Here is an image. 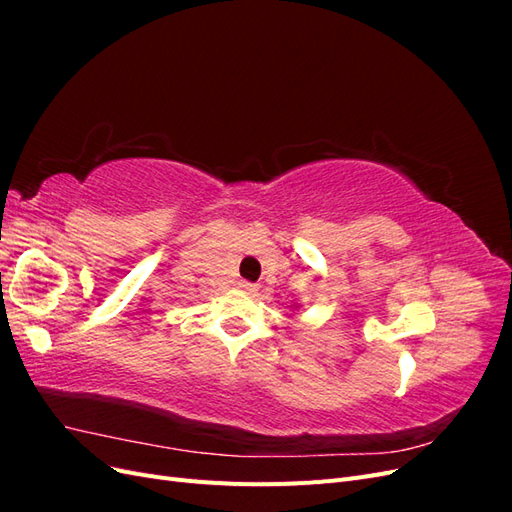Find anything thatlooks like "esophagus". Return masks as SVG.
<instances>
[{
  "label": "esophagus",
  "mask_w": 512,
  "mask_h": 512,
  "mask_svg": "<svg viewBox=\"0 0 512 512\" xmlns=\"http://www.w3.org/2000/svg\"><path fill=\"white\" fill-rule=\"evenodd\" d=\"M239 288H241V290H245V292H256V284H252V282H245V280H241V282H239Z\"/></svg>",
  "instance_id": "1"
}]
</instances>
